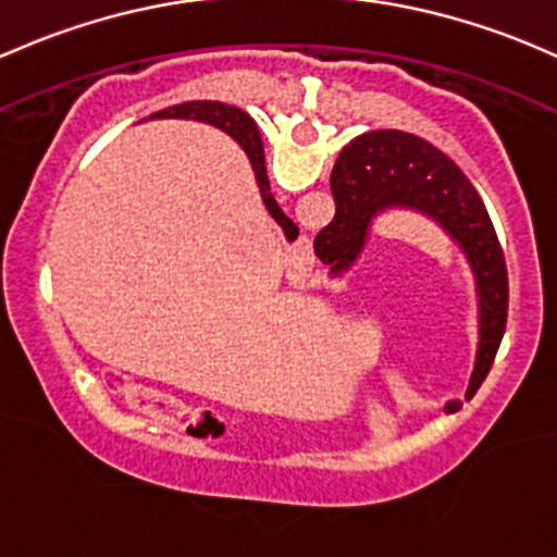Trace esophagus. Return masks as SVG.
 <instances>
[{
	"mask_svg": "<svg viewBox=\"0 0 557 557\" xmlns=\"http://www.w3.org/2000/svg\"><path fill=\"white\" fill-rule=\"evenodd\" d=\"M288 309L298 320H301V323H307V320L312 318L314 298H312V280H309V274H298V280L294 283V294L288 296Z\"/></svg>",
	"mask_w": 557,
	"mask_h": 557,
	"instance_id": "34e87169",
	"label": "esophagus"
}]
</instances>
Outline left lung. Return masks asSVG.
<instances>
[{"instance_id": "obj_1", "label": "left lung", "mask_w": 557, "mask_h": 557, "mask_svg": "<svg viewBox=\"0 0 557 557\" xmlns=\"http://www.w3.org/2000/svg\"><path fill=\"white\" fill-rule=\"evenodd\" d=\"M461 188V181H459ZM437 221L443 224L450 237L465 250L467 261L475 277V296L467 320L456 327L450 342L443 344L435 355L417 362L411 368H403L397 376H362V373L344 368L338 384L347 395L349 406L357 417L376 421H406L417 413L426 411L432 403L450 395L456 384L472 373L478 379L488 362L491 344H494L496 327L507 318V259L499 237H496L491 215L475 189L465 181V189H448V202L443 210H435ZM362 248V237L342 239V245L333 248L327 263L338 260L331 267V277H342L344 269L357 259ZM331 314H336L338 323L349 318V312L338 304H327ZM472 384V382H470ZM446 408H450V403Z\"/></svg>"}]
</instances>
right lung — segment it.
I'll use <instances>...</instances> for the list:
<instances>
[{
	"label": "right lung",
	"instance_id": "1",
	"mask_svg": "<svg viewBox=\"0 0 557 557\" xmlns=\"http://www.w3.org/2000/svg\"><path fill=\"white\" fill-rule=\"evenodd\" d=\"M256 424H259V411H250V413H245L243 419L237 421V424H224V421H202L200 426H197L195 432H191V435L195 437H202V441H208L210 446H215V448H234V446H239V443L243 441H248L250 437V432L256 430Z\"/></svg>",
	"mask_w": 557,
	"mask_h": 557
}]
</instances>
